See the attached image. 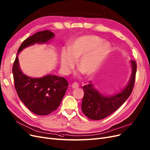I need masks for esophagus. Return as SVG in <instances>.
Returning <instances> with one entry per match:
<instances>
[{"mask_svg": "<svg viewBox=\"0 0 150 150\" xmlns=\"http://www.w3.org/2000/svg\"><path fill=\"white\" fill-rule=\"evenodd\" d=\"M71 87L73 88L74 89V88H77L79 87V83H76V82H75V83H74L73 84H72Z\"/></svg>", "mask_w": 150, "mask_h": 150, "instance_id": "1", "label": "esophagus"}]
</instances>
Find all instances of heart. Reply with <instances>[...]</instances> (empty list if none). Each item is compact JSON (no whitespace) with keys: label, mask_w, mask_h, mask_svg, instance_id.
<instances>
[{"label":"heart","mask_w":150,"mask_h":150,"mask_svg":"<svg viewBox=\"0 0 150 150\" xmlns=\"http://www.w3.org/2000/svg\"><path fill=\"white\" fill-rule=\"evenodd\" d=\"M111 49L110 43L103 41L96 35L81 36L71 43L69 48H64L60 55V65L64 74H69L77 67L86 75H91L97 71L108 56Z\"/></svg>","instance_id":"heart-1"}]
</instances>
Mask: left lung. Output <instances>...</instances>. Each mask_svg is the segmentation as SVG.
Returning a JSON list of instances; mask_svg holds the SVG:
<instances>
[{
    "label": "left lung",
    "mask_w": 150,
    "mask_h": 150,
    "mask_svg": "<svg viewBox=\"0 0 150 150\" xmlns=\"http://www.w3.org/2000/svg\"><path fill=\"white\" fill-rule=\"evenodd\" d=\"M132 75L127 85L119 93L106 95L96 90L92 82L84 85V96L82 100L81 110L86 117L94 120H99L107 117L118 110L131 95L134 84L137 71V64L130 61Z\"/></svg>",
    "instance_id": "1"
}]
</instances>
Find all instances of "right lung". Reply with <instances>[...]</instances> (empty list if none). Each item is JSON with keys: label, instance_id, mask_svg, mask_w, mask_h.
<instances>
[{"label": "right lung", "instance_id": "add662e5", "mask_svg": "<svg viewBox=\"0 0 150 150\" xmlns=\"http://www.w3.org/2000/svg\"><path fill=\"white\" fill-rule=\"evenodd\" d=\"M55 37V33L43 30L24 40L17 51L13 63L12 73L15 88L19 98L32 112L37 115H47L56 110L68 88L69 83L65 78L47 74L40 78H32L21 70L18 55L24 49L35 45L43 44Z\"/></svg>", "mask_w": 150, "mask_h": 150}]
</instances>
